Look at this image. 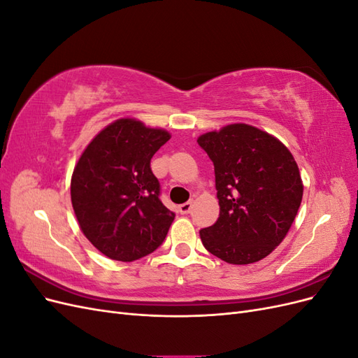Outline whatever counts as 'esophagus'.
<instances>
[{"label":"esophagus","instance_id":"obj_1","mask_svg":"<svg viewBox=\"0 0 358 358\" xmlns=\"http://www.w3.org/2000/svg\"><path fill=\"white\" fill-rule=\"evenodd\" d=\"M191 209H192V203H191V201H187V203H183V204H180V206H179V212H180V213H183V215H185V213H189V212H191Z\"/></svg>","mask_w":358,"mask_h":358}]
</instances>
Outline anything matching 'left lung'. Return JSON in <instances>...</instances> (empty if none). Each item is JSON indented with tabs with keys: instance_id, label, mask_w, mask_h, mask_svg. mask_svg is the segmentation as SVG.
<instances>
[{
	"instance_id": "obj_1",
	"label": "left lung",
	"mask_w": 358,
	"mask_h": 358,
	"mask_svg": "<svg viewBox=\"0 0 358 358\" xmlns=\"http://www.w3.org/2000/svg\"><path fill=\"white\" fill-rule=\"evenodd\" d=\"M215 166L220 216L200 239L230 264L266 258L285 239L300 208L303 182L288 148L248 124H230L197 138Z\"/></svg>"
}]
</instances>
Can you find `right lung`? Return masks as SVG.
Masks as SVG:
<instances>
[{"label":"right lung","mask_w":358,"mask_h":358,"mask_svg":"<svg viewBox=\"0 0 358 358\" xmlns=\"http://www.w3.org/2000/svg\"><path fill=\"white\" fill-rule=\"evenodd\" d=\"M134 117L109 124L85 148L71 176V204L82 233L101 254L134 262L166 239L175 213L159 200L150 159L170 138Z\"/></svg>","instance_id":"right-lung-1"}]
</instances>
